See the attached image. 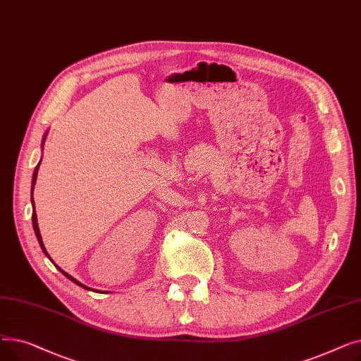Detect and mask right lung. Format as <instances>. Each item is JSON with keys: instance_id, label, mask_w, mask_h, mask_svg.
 <instances>
[{"instance_id": "obj_1", "label": "right lung", "mask_w": 361, "mask_h": 361, "mask_svg": "<svg viewBox=\"0 0 361 361\" xmlns=\"http://www.w3.org/2000/svg\"><path fill=\"white\" fill-rule=\"evenodd\" d=\"M47 137V136H45ZM45 137H44V142H45ZM44 142H42V147H44ZM41 164V162H39ZM39 164H37V166L35 168V173H33V178H32V203H33V187H35V183H36V176H37V169H39ZM33 207H35V204H33ZM32 222H33V230H35V234H36V238H37V241H39V244H41V249L44 250V253L48 256V252H47V249H45V245H44V241H42V237H41V233H39V226H37V218H36V212L33 211L32 212ZM49 257V256H48ZM51 259V257H49ZM56 267V264H55ZM59 268V271H61L63 272V275H66L70 281H73L74 283H78L79 287H83V288H86V290H90V288H87V287H85L83 283H80L78 279H74L71 275H68L67 272H64L60 267H56Z\"/></svg>"}]
</instances>
